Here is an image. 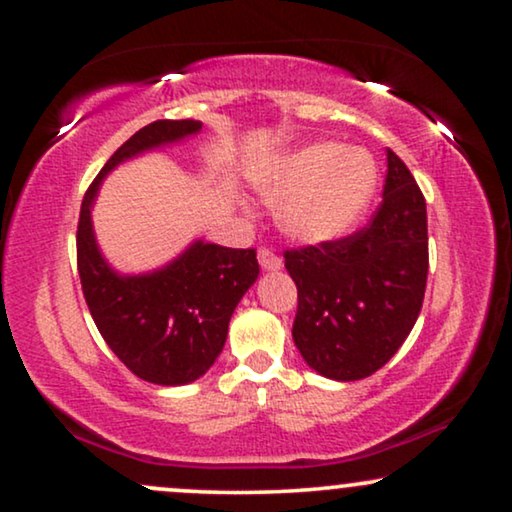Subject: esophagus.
I'll return each instance as SVG.
<instances>
[{
    "instance_id": "obj_1",
    "label": "esophagus",
    "mask_w": 512,
    "mask_h": 512,
    "mask_svg": "<svg viewBox=\"0 0 512 512\" xmlns=\"http://www.w3.org/2000/svg\"><path fill=\"white\" fill-rule=\"evenodd\" d=\"M258 263H261L263 270H279V268H282V258H279L275 251H270V249L258 251Z\"/></svg>"
}]
</instances>
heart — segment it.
Instances as JSON below:
<instances>
[{
  "mask_svg": "<svg viewBox=\"0 0 512 512\" xmlns=\"http://www.w3.org/2000/svg\"><path fill=\"white\" fill-rule=\"evenodd\" d=\"M256 188L279 207L282 233L314 247L338 242L359 226L377 191V165L361 149L314 142L279 158Z\"/></svg>",
  "mask_w": 512,
  "mask_h": 512,
  "instance_id": "heart-1",
  "label": "heart"
}]
</instances>
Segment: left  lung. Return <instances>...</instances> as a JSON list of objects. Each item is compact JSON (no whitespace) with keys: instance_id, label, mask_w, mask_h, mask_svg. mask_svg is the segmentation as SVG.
Returning <instances> with one entry per match:
<instances>
[{"instance_id":"obj_1","label":"left lung","mask_w":512,"mask_h":512,"mask_svg":"<svg viewBox=\"0 0 512 512\" xmlns=\"http://www.w3.org/2000/svg\"><path fill=\"white\" fill-rule=\"evenodd\" d=\"M298 286L293 342L328 380L373 375L398 352L419 317L429 272L426 202L415 177L387 149V179L373 221L319 247L291 249Z\"/></svg>"}]
</instances>
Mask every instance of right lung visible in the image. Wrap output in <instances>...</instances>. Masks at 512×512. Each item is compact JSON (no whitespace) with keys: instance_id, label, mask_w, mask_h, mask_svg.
Masks as SVG:
<instances>
[{"instance_id":"1","label":"right lung","mask_w":512,"mask_h":512,"mask_svg":"<svg viewBox=\"0 0 512 512\" xmlns=\"http://www.w3.org/2000/svg\"><path fill=\"white\" fill-rule=\"evenodd\" d=\"M200 130V121L186 118L156 121L135 132L83 195L76 230L81 289L97 331L132 373L160 387L195 382L212 368L237 303L258 279L256 251L195 240L163 268L121 275L97 247L90 212L111 170Z\"/></svg>"}]
</instances>
